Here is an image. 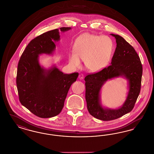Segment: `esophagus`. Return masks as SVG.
<instances>
[{"label": "esophagus", "instance_id": "obj_1", "mask_svg": "<svg viewBox=\"0 0 154 154\" xmlns=\"http://www.w3.org/2000/svg\"><path fill=\"white\" fill-rule=\"evenodd\" d=\"M84 74H79V79L80 80H82L83 79H84Z\"/></svg>", "mask_w": 154, "mask_h": 154}]
</instances>
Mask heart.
Here are the masks:
<instances>
[{"instance_id":"heart-1","label":"heart","mask_w":154,"mask_h":154,"mask_svg":"<svg viewBox=\"0 0 154 154\" xmlns=\"http://www.w3.org/2000/svg\"><path fill=\"white\" fill-rule=\"evenodd\" d=\"M113 43L110 37L84 34L78 37L73 46L74 52L68 54L69 65L80 68L84 61L86 68L97 72L106 68L111 61L113 52Z\"/></svg>"}]
</instances>
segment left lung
<instances>
[{"label":"left lung","instance_id":"8db88e82","mask_svg":"<svg viewBox=\"0 0 154 154\" xmlns=\"http://www.w3.org/2000/svg\"><path fill=\"white\" fill-rule=\"evenodd\" d=\"M116 48L111 65L85 78L87 108L93 117L103 121L118 119L132 110L140 92L143 68L140 60L134 48L123 37L113 34ZM121 76L128 81L129 91L123 104L119 108L105 107L101 103L100 91L109 79Z\"/></svg>","mask_w":154,"mask_h":154}]
</instances>
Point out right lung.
<instances>
[{"label":"right lung","mask_w":154,"mask_h":154,"mask_svg":"<svg viewBox=\"0 0 154 154\" xmlns=\"http://www.w3.org/2000/svg\"><path fill=\"white\" fill-rule=\"evenodd\" d=\"M71 27H61L64 32ZM60 40L58 29L46 32L28 44L19 61L17 86L20 103L37 116L49 118L62 111L69 89L78 73L64 74L53 65H41L39 56L53 55L56 42Z\"/></svg>","instance_id":"1"}]
</instances>
